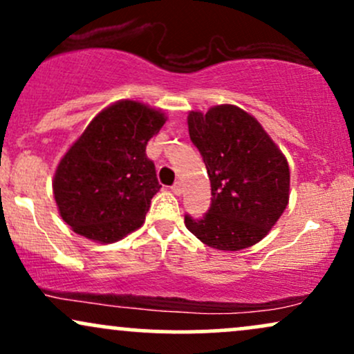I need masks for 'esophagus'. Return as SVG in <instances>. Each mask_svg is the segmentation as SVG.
<instances>
[{"label":"esophagus","instance_id":"1","mask_svg":"<svg viewBox=\"0 0 354 354\" xmlns=\"http://www.w3.org/2000/svg\"><path fill=\"white\" fill-rule=\"evenodd\" d=\"M171 191H173L174 194H176V196H180V194L183 193V183L181 181L174 183V185L171 186Z\"/></svg>","mask_w":354,"mask_h":354}]
</instances>
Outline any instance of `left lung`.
Masks as SVG:
<instances>
[{"mask_svg":"<svg viewBox=\"0 0 354 354\" xmlns=\"http://www.w3.org/2000/svg\"><path fill=\"white\" fill-rule=\"evenodd\" d=\"M189 138L211 181V205L203 218L185 214L200 241L223 251L256 245L274 226L290 198L286 158L263 126L233 104L191 111Z\"/></svg>","mask_w":354,"mask_h":354,"instance_id":"8db88e82","label":"left lung"}]
</instances>
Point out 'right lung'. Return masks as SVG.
Masks as SVG:
<instances>
[{
	"mask_svg": "<svg viewBox=\"0 0 354 354\" xmlns=\"http://www.w3.org/2000/svg\"><path fill=\"white\" fill-rule=\"evenodd\" d=\"M165 115L138 101L100 113L56 169L53 191L61 218L75 233L113 243L143 225L161 185L146 145Z\"/></svg>",
	"mask_w": 354,
	"mask_h": 354,
	"instance_id": "right-lung-1",
	"label": "right lung"
}]
</instances>
